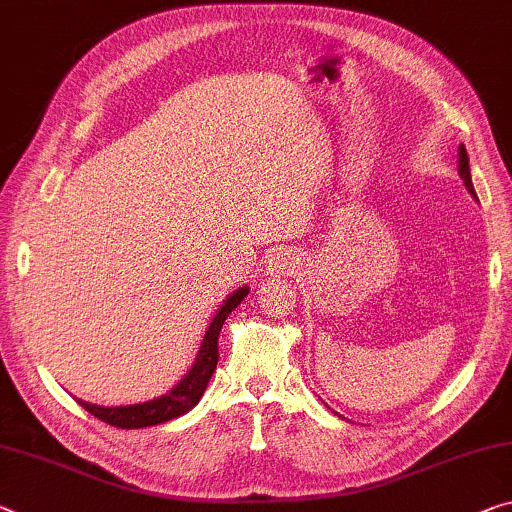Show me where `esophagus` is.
<instances>
[{"instance_id": "34e87169", "label": "esophagus", "mask_w": 512, "mask_h": 512, "mask_svg": "<svg viewBox=\"0 0 512 512\" xmlns=\"http://www.w3.org/2000/svg\"><path fill=\"white\" fill-rule=\"evenodd\" d=\"M296 257L291 255V253H287V250H280V253H275L273 257H271V262H269V271L271 273H275V275H282V273H294V269H296Z\"/></svg>"}]
</instances>
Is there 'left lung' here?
<instances>
[{"label": "left lung", "instance_id": "left-lung-1", "mask_svg": "<svg viewBox=\"0 0 512 512\" xmlns=\"http://www.w3.org/2000/svg\"><path fill=\"white\" fill-rule=\"evenodd\" d=\"M458 170H460V177H462V182H465V186L469 189V193H472V196H476L474 184H472V175H469V157H467L465 145H460V152H458Z\"/></svg>", "mask_w": 512, "mask_h": 512}]
</instances>
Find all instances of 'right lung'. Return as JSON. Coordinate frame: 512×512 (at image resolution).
<instances>
[{"mask_svg":"<svg viewBox=\"0 0 512 512\" xmlns=\"http://www.w3.org/2000/svg\"><path fill=\"white\" fill-rule=\"evenodd\" d=\"M248 296V289L241 287L225 300V305L214 316L212 326H209L205 339H202L200 353L193 364L191 371L182 378V383L170 389L168 394L159 396V399L148 403H136V405H123V408H102V405H91L86 401H77L86 412H91L104 424L116 426V428H145V426H157L170 421L175 417L189 412L193 405L200 401V396L205 394L209 378L216 371L218 364V332H221L223 323L230 312L237 307L243 298Z\"/></svg>","mask_w":512,"mask_h":512,"instance_id":"right-lung-1","label":"right lung"}]
</instances>
